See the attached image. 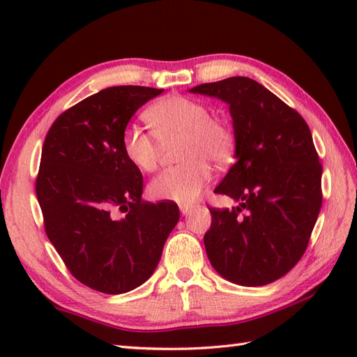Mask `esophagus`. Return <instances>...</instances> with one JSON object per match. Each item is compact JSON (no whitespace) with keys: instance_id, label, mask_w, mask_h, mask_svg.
I'll use <instances>...</instances> for the list:
<instances>
[{"instance_id":"1","label":"esophagus","mask_w":357,"mask_h":357,"mask_svg":"<svg viewBox=\"0 0 357 357\" xmlns=\"http://www.w3.org/2000/svg\"><path fill=\"white\" fill-rule=\"evenodd\" d=\"M192 208H193V207L190 206V204H181V206H179V210H181V213H183V215L190 213Z\"/></svg>"}]
</instances>
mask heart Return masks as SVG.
Instances as JSON below:
<instances>
[{"mask_svg":"<svg viewBox=\"0 0 357 357\" xmlns=\"http://www.w3.org/2000/svg\"><path fill=\"white\" fill-rule=\"evenodd\" d=\"M150 133L138 126L123 132V151L127 161L141 172H153L161 161L162 146L179 142V165L170 167L151 179L149 195L158 201L188 204L198 199L211 178L210 165L233 161L236 138L225 121L211 116L206 104L192 98L172 95L147 110Z\"/></svg>","mask_w":357,"mask_h":357,"instance_id":"heart-1","label":"heart"}]
</instances>
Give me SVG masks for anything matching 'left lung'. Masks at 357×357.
<instances>
[{"label":"left lung","instance_id":"8db88e82","mask_svg":"<svg viewBox=\"0 0 357 357\" xmlns=\"http://www.w3.org/2000/svg\"><path fill=\"white\" fill-rule=\"evenodd\" d=\"M230 105L236 162L215 193L239 202L208 207L204 234L213 268L244 287L287 275L305 253L322 206V164L298 112L255 79L233 77L193 87Z\"/></svg>","mask_w":357,"mask_h":357}]
</instances>
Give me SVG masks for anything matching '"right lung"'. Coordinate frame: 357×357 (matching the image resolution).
Instances as JSON below:
<instances>
[{"mask_svg": "<svg viewBox=\"0 0 357 357\" xmlns=\"http://www.w3.org/2000/svg\"><path fill=\"white\" fill-rule=\"evenodd\" d=\"M162 89H104L59 115L43 144L36 198L44 230L75 279L121 294L153 275L179 219L173 201L142 199L141 170L127 161L123 132Z\"/></svg>", "mask_w": 357, "mask_h": 357, "instance_id": "1", "label": "right lung"}]
</instances>
